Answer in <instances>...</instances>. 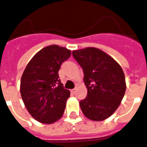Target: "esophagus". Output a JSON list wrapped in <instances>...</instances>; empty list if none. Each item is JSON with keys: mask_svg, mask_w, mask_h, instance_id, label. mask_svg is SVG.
<instances>
[{"mask_svg": "<svg viewBox=\"0 0 147 147\" xmlns=\"http://www.w3.org/2000/svg\"><path fill=\"white\" fill-rule=\"evenodd\" d=\"M76 90H77V89H76V88H75V89H73V90H70V92H71V93L74 94L75 92H76Z\"/></svg>", "mask_w": 147, "mask_h": 147, "instance_id": "esophagus-1", "label": "esophagus"}]
</instances>
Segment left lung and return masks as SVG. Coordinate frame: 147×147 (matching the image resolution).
I'll return each instance as SVG.
<instances>
[{
	"instance_id": "obj_1",
	"label": "left lung",
	"mask_w": 147,
	"mask_h": 147,
	"mask_svg": "<svg viewBox=\"0 0 147 147\" xmlns=\"http://www.w3.org/2000/svg\"><path fill=\"white\" fill-rule=\"evenodd\" d=\"M72 55L83 69L87 88V96L80 101L81 110L90 120H105L116 111L125 93L123 70L111 56L96 48L73 51Z\"/></svg>"
}]
</instances>
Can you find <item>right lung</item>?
Here are the masks:
<instances>
[{
  "label": "right lung",
  "instance_id": "right-lung-1",
  "mask_svg": "<svg viewBox=\"0 0 147 147\" xmlns=\"http://www.w3.org/2000/svg\"><path fill=\"white\" fill-rule=\"evenodd\" d=\"M70 55L64 47H45L32 58L22 75L20 93L24 105L41 123L52 124L64 114L70 92L61 83L58 71Z\"/></svg>",
  "mask_w": 147,
  "mask_h": 147
}]
</instances>
